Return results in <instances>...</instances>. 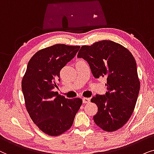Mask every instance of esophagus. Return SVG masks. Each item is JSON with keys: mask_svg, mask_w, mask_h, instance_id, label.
I'll return each mask as SVG.
<instances>
[{"mask_svg": "<svg viewBox=\"0 0 154 154\" xmlns=\"http://www.w3.org/2000/svg\"><path fill=\"white\" fill-rule=\"evenodd\" d=\"M84 103H89L90 102V98H83L82 99Z\"/></svg>", "mask_w": 154, "mask_h": 154, "instance_id": "obj_1", "label": "esophagus"}]
</instances>
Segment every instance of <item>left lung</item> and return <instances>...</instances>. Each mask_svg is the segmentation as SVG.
Here are the masks:
<instances>
[{"label":"left lung","mask_w":154,"mask_h":154,"mask_svg":"<svg viewBox=\"0 0 154 154\" xmlns=\"http://www.w3.org/2000/svg\"><path fill=\"white\" fill-rule=\"evenodd\" d=\"M77 58L87 61L95 78L107 77L106 94L91 99L98 106L94 121L106 132L119 130L132 116L140 89L134 58L128 48L109 40L82 46Z\"/></svg>","instance_id":"left-lung-1"}]
</instances>
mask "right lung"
Instances as JSON below:
<instances>
[{
	"label": "right lung",
	"mask_w": 154,
	"mask_h": 154,
	"mask_svg": "<svg viewBox=\"0 0 154 154\" xmlns=\"http://www.w3.org/2000/svg\"><path fill=\"white\" fill-rule=\"evenodd\" d=\"M80 46L56 44L38 51L29 61L22 81L26 110L32 121L50 136H58L72 125L82 103L79 98H65L53 91L61 69Z\"/></svg>",
	"instance_id": "right-lung-1"
}]
</instances>
